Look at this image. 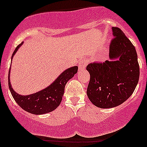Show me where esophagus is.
Returning <instances> with one entry per match:
<instances>
[{"mask_svg": "<svg viewBox=\"0 0 147 147\" xmlns=\"http://www.w3.org/2000/svg\"><path fill=\"white\" fill-rule=\"evenodd\" d=\"M78 65H79V70H82L84 69L86 66V60L85 59H82V60L80 61V62H78Z\"/></svg>", "mask_w": 147, "mask_h": 147, "instance_id": "esophagus-1", "label": "esophagus"}]
</instances>
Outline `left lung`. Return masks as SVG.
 <instances>
[{
  "instance_id": "1",
  "label": "left lung",
  "mask_w": 147,
  "mask_h": 147,
  "mask_svg": "<svg viewBox=\"0 0 147 147\" xmlns=\"http://www.w3.org/2000/svg\"><path fill=\"white\" fill-rule=\"evenodd\" d=\"M110 45L111 61L93 62L87 66L90 82L87 95L100 108H111L125 102L134 92L140 68L134 45L118 27H113Z\"/></svg>"
}]
</instances>
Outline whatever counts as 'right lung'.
<instances>
[{
  "label": "right lung",
  "instance_id": "1",
  "mask_svg": "<svg viewBox=\"0 0 147 147\" xmlns=\"http://www.w3.org/2000/svg\"><path fill=\"white\" fill-rule=\"evenodd\" d=\"M23 44L18 45L13 53L11 58L15 55L18 49ZM78 71L77 66L70 67L62 72L59 77L54 82L46 88L37 93L28 96H22L18 94L12 89L9 80V88L13 98L18 105L27 112L32 114L48 113L55 110L60 105L64 94L65 87L67 81L74 76Z\"/></svg>",
  "mask_w": 147,
  "mask_h": 147
}]
</instances>
